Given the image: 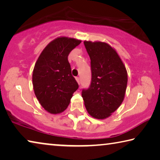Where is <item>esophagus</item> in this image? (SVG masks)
I'll list each match as a JSON object with an SVG mask.
<instances>
[{
    "mask_svg": "<svg viewBox=\"0 0 160 160\" xmlns=\"http://www.w3.org/2000/svg\"><path fill=\"white\" fill-rule=\"evenodd\" d=\"M75 79H76V80H77V82H78V84L80 85V78H76Z\"/></svg>",
    "mask_w": 160,
    "mask_h": 160,
    "instance_id": "1",
    "label": "esophagus"
}]
</instances>
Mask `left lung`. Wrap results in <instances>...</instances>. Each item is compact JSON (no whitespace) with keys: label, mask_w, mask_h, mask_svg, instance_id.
<instances>
[{"label":"left lung","mask_w":160,"mask_h":160,"mask_svg":"<svg viewBox=\"0 0 160 160\" xmlns=\"http://www.w3.org/2000/svg\"><path fill=\"white\" fill-rule=\"evenodd\" d=\"M90 58L92 79L82 97L88 112L102 120L120 107L125 98L128 73L115 49L106 42L84 41Z\"/></svg>","instance_id":"8db88e82"}]
</instances>
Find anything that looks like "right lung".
Masks as SVG:
<instances>
[{"instance_id":"add662e5","label":"right lung","mask_w":160,"mask_h":160,"mask_svg":"<svg viewBox=\"0 0 160 160\" xmlns=\"http://www.w3.org/2000/svg\"><path fill=\"white\" fill-rule=\"evenodd\" d=\"M81 40L67 37L53 40L42 50L32 72L35 95L51 114L64 111L79 86L71 74L68 57Z\"/></svg>"}]
</instances>
